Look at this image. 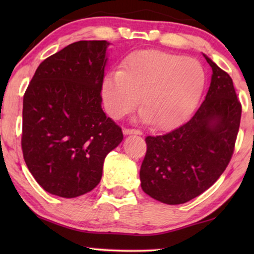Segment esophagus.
Masks as SVG:
<instances>
[{
  "label": "esophagus",
  "instance_id": "obj_1",
  "mask_svg": "<svg viewBox=\"0 0 254 254\" xmlns=\"http://www.w3.org/2000/svg\"><path fill=\"white\" fill-rule=\"evenodd\" d=\"M125 135H130V134H136V135H142V131L138 129H135V128H125L124 129Z\"/></svg>",
  "mask_w": 254,
  "mask_h": 254
}]
</instances>
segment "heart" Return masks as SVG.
<instances>
[{"instance_id": "b5f03b06", "label": "heart", "mask_w": 254, "mask_h": 254, "mask_svg": "<svg viewBox=\"0 0 254 254\" xmlns=\"http://www.w3.org/2000/svg\"><path fill=\"white\" fill-rule=\"evenodd\" d=\"M206 85V71L195 59L157 50L131 53L121 71L103 81L104 103L111 117L119 119L136 106L140 117L156 128L183 123L195 109Z\"/></svg>"}]
</instances>
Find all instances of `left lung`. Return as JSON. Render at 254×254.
Returning a JSON list of instances; mask_svg holds the SVG:
<instances>
[{
	"label": "left lung",
	"mask_w": 254,
	"mask_h": 254,
	"mask_svg": "<svg viewBox=\"0 0 254 254\" xmlns=\"http://www.w3.org/2000/svg\"><path fill=\"white\" fill-rule=\"evenodd\" d=\"M204 58L213 75L194 116L169 133L145 137L141 187L163 203L180 204L199 196L220 178L234 154L242 104L228 72Z\"/></svg>",
	"instance_id": "obj_1"
}]
</instances>
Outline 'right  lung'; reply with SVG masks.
Instances as JSON below:
<instances>
[{"mask_svg": "<svg viewBox=\"0 0 254 254\" xmlns=\"http://www.w3.org/2000/svg\"><path fill=\"white\" fill-rule=\"evenodd\" d=\"M109 45H68L41 62L24 93V161L53 195L76 197L95 189L106 155L124 138L121 127L102 110Z\"/></svg>", "mask_w": 254, "mask_h": 254, "instance_id": "1", "label": "right lung"}]
</instances>
